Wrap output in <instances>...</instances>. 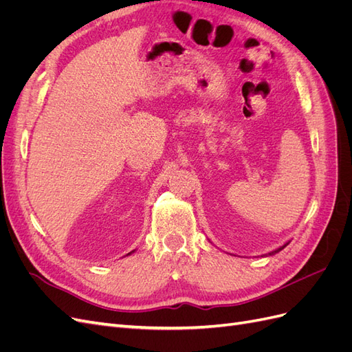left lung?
Returning <instances> with one entry per match:
<instances>
[{
  "label": "left lung",
  "mask_w": 352,
  "mask_h": 352,
  "mask_svg": "<svg viewBox=\"0 0 352 352\" xmlns=\"http://www.w3.org/2000/svg\"><path fill=\"white\" fill-rule=\"evenodd\" d=\"M286 245H287V243H285V245H283V247H280V248H278V250H276V251H273V252H270V255H272V254H276V252H279V251H282V250H283V248H285V247H286Z\"/></svg>",
  "instance_id": "8db88e82"
}]
</instances>
